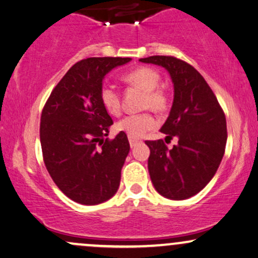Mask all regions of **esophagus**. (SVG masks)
<instances>
[{"label":"esophagus","mask_w":258,"mask_h":258,"mask_svg":"<svg viewBox=\"0 0 258 258\" xmlns=\"http://www.w3.org/2000/svg\"><path fill=\"white\" fill-rule=\"evenodd\" d=\"M128 141H130V145H131V148H133V147H136V145H137L139 142H141V139L128 137Z\"/></svg>","instance_id":"obj_1"}]
</instances>
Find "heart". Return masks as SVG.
<instances>
[{
  "mask_svg": "<svg viewBox=\"0 0 258 258\" xmlns=\"http://www.w3.org/2000/svg\"><path fill=\"white\" fill-rule=\"evenodd\" d=\"M123 80L130 85L136 86L145 92L144 108H151L155 111H163L167 108V96L160 85V74L149 67H139L131 71L123 77ZM99 98L105 110L113 115H117L121 110L120 95L116 89L109 84H104L99 91ZM156 119L150 113L131 114L122 117L116 123V130L126 133L128 137L139 138L149 130L156 126Z\"/></svg>",
  "mask_w": 258,
  "mask_h": 258,
  "instance_id": "b5f03b06",
  "label": "heart"
}]
</instances>
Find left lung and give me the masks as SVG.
Instances as JSON below:
<instances>
[{"label":"left lung","instance_id":"8db88e82","mask_svg":"<svg viewBox=\"0 0 258 258\" xmlns=\"http://www.w3.org/2000/svg\"><path fill=\"white\" fill-rule=\"evenodd\" d=\"M139 61L167 70L174 88L161 132L178 138V144L168 149L162 139L145 142L150 149V179L163 197L186 200L206 187L221 163L227 142L225 114L213 90L191 64L160 55Z\"/></svg>","mask_w":258,"mask_h":258}]
</instances>
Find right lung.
Returning <instances> with one entry per match:
<instances>
[{
    "mask_svg": "<svg viewBox=\"0 0 258 258\" xmlns=\"http://www.w3.org/2000/svg\"><path fill=\"white\" fill-rule=\"evenodd\" d=\"M130 57H89L55 86L40 116V145L57 187L77 203L95 206L116 194L130 153L126 133L104 139L113 120L99 98L103 79Z\"/></svg>",
    "mask_w": 258,
    "mask_h": 258,
    "instance_id": "obj_1",
    "label": "right lung"
}]
</instances>
